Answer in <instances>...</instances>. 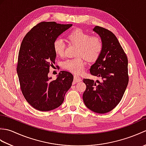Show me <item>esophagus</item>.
<instances>
[{"instance_id": "34e87169", "label": "esophagus", "mask_w": 146, "mask_h": 146, "mask_svg": "<svg viewBox=\"0 0 146 146\" xmlns=\"http://www.w3.org/2000/svg\"><path fill=\"white\" fill-rule=\"evenodd\" d=\"M82 80L81 78L80 77L76 76V75H74V81L75 82H79Z\"/></svg>"}]
</instances>
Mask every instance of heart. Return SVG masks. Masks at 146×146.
I'll return each instance as SVG.
<instances>
[{
    "label": "heart",
    "instance_id": "1",
    "mask_svg": "<svg viewBox=\"0 0 146 146\" xmlns=\"http://www.w3.org/2000/svg\"><path fill=\"white\" fill-rule=\"evenodd\" d=\"M68 39L71 42L78 46L76 56L78 58L68 59L63 62V66L70 72L80 74L84 70L85 61L84 56L89 61H95L100 55L103 49V42L100 37L92 36L83 31L77 29L68 35ZM66 44L61 37L56 38L53 42V49L55 53L58 56H63L64 53Z\"/></svg>",
    "mask_w": 146,
    "mask_h": 146
}]
</instances>
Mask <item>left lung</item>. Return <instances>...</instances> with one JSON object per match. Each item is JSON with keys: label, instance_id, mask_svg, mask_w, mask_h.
<instances>
[{"label": "left lung", "instance_id": "left-lung-1", "mask_svg": "<svg viewBox=\"0 0 146 146\" xmlns=\"http://www.w3.org/2000/svg\"><path fill=\"white\" fill-rule=\"evenodd\" d=\"M93 31L101 38L103 49L90 72L101 82L83 79L86 88L83 100L90 110L105 113L113 110L124 94L129 82L128 60L114 34L100 26Z\"/></svg>", "mask_w": 146, "mask_h": 146}]
</instances>
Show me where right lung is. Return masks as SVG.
<instances>
[{"instance_id": "1", "label": "right lung", "mask_w": 146, "mask_h": 146, "mask_svg": "<svg viewBox=\"0 0 146 146\" xmlns=\"http://www.w3.org/2000/svg\"><path fill=\"white\" fill-rule=\"evenodd\" d=\"M72 26L55 22H41L24 36L18 56L17 73L27 102L39 111L55 109L63 104L73 80L71 73L61 71L55 80L48 76L55 63L56 38Z\"/></svg>"}]
</instances>
